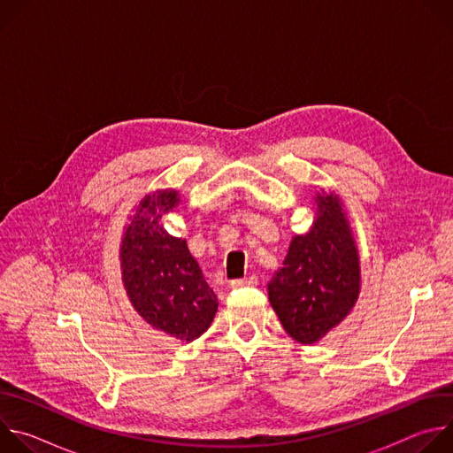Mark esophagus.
I'll return each instance as SVG.
<instances>
[{"label":"esophagus","instance_id":"1","mask_svg":"<svg viewBox=\"0 0 453 453\" xmlns=\"http://www.w3.org/2000/svg\"><path fill=\"white\" fill-rule=\"evenodd\" d=\"M257 285V278L256 276H249L243 280H233L229 283L231 288H249V287H256Z\"/></svg>","mask_w":453,"mask_h":453}]
</instances>
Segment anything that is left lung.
I'll list each match as a JSON object with an SVG mask.
<instances>
[{
    "instance_id": "8db88e82",
    "label": "left lung",
    "mask_w": 453,
    "mask_h": 453,
    "mask_svg": "<svg viewBox=\"0 0 453 453\" xmlns=\"http://www.w3.org/2000/svg\"><path fill=\"white\" fill-rule=\"evenodd\" d=\"M315 219L296 234L267 285L269 301L285 332L315 344L349 315L360 296V254L344 203L322 188L313 197Z\"/></svg>"
}]
</instances>
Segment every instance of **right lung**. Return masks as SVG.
<instances>
[{
	"instance_id": "right-lung-1",
	"label": "right lung",
	"mask_w": 453,
	"mask_h": 453,
	"mask_svg": "<svg viewBox=\"0 0 453 453\" xmlns=\"http://www.w3.org/2000/svg\"><path fill=\"white\" fill-rule=\"evenodd\" d=\"M179 204L177 189L147 193L123 229L119 267L128 301L147 325L191 342L211 326L219 299L186 240L172 236L161 224Z\"/></svg>"
}]
</instances>
